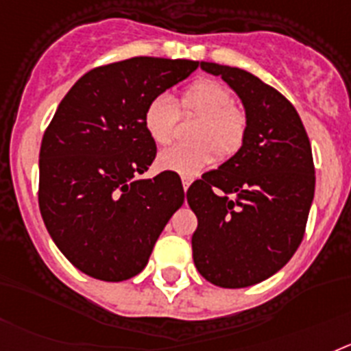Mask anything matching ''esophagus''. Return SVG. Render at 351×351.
<instances>
[{
  "mask_svg": "<svg viewBox=\"0 0 351 351\" xmlns=\"http://www.w3.org/2000/svg\"><path fill=\"white\" fill-rule=\"evenodd\" d=\"M193 184V178L191 176H182V185H184V191L187 193V189Z\"/></svg>",
  "mask_w": 351,
  "mask_h": 351,
  "instance_id": "1",
  "label": "esophagus"
}]
</instances>
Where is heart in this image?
<instances>
[{
  "instance_id": "1",
  "label": "heart",
  "mask_w": 351,
  "mask_h": 351,
  "mask_svg": "<svg viewBox=\"0 0 351 351\" xmlns=\"http://www.w3.org/2000/svg\"><path fill=\"white\" fill-rule=\"evenodd\" d=\"M184 111L201 114L194 127L196 143L175 145L160 152L157 162L166 171L182 176H196L221 157H230L240 150L247 134V114L233 102L230 88L213 79H199L182 93ZM178 120V106L169 93H158L146 104L143 125L146 134L157 145L171 143Z\"/></svg>"
}]
</instances>
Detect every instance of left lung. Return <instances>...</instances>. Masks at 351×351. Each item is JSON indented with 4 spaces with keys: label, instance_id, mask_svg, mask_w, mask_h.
Wrapping results in <instances>:
<instances>
[{
    "label": "left lung",
    "instance_id": "8db88e82",
    "mask_svg": "<svg viewBox=\"0 0 351 351\" xmlns=\"http://www.w3.org/2000/svg\"><path fill=\"white\" fill-rule=\"evenodd\" d=\"M199 66L239 95L247 134L233 157L189 187L194 265L212 285L245 288L279 272L302 242L315 197L313 152L298 112L276 88L237 66Z\"/></svg>",
    "mask_w": 351,
    "mask_h": 351
}]
</instances>
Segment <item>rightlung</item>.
<instances>
[{
    "label": "right lung",
    "instance_id": "right-lung-1",
    "mask_svg": "<svg viewBox=\"0 0 351 351\" xmlns=\"http://www.w3.org/2000/svg\"><path fill=\"white\" fill-rule=\"evenodd\" d=\"M197 65L138 56L99 66L58 106L40 146L38 205L58 249L86 276L109 282L138 276L184 205L176 173L138 178L157 154L143 111Z\"/></svg>",
    "mask_w": 351,
    "mask_h": 351
}]
</instances>
